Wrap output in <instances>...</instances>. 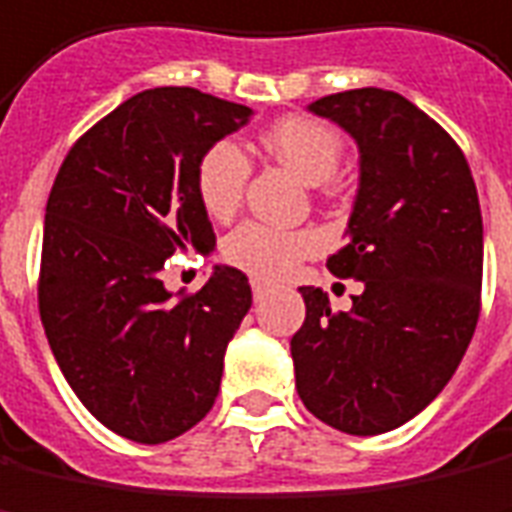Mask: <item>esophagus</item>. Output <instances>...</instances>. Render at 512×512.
<instances>
[{
	"instance_id": "1",
	"label": "esophagus",
	"mask_w": 512,
	"mask_h": 512,
	"mask_svg": "<svg viewBox=\"0 0 512 512\" xmlns=\"http://www.w3.org/2000/svg\"><path fill=\"white\" fill-rule=\"evenodd\" d=\"M250 290H253V298H256V301H262L264 295H267V287H264L259 278H253V281H250Z\"/></svg>"
}]
</instances>
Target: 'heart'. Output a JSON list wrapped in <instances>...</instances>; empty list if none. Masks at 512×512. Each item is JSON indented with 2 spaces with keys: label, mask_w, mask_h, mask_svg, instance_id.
<instances>
[{
  "label": "heart",
  "mask_w": 512,
  "mask_h": 512,
  "mask_svg": "<svg viewBox=\"0 0 512 512\" xmlns=\"http://www.w3.org/2000/svg\"><path fill=\"white\" fill-rule=\"evenodd\" d=\"M262 144L292 167L303 181L323 183L334 178L343 158V139L337 130L312 116H284L264 130ZM250 175L248 155L234 142L220 139L203 150L195 167V192L203 211L214 220H225L236 211L245 195ZM320 248L317 231H290L267 222L248 220L236 225L222 242V256L250 276L276 281L295 264Z\"/></svg>",
  "instance_id": "b5f03b06"
}]
</instances>
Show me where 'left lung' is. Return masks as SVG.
<instances>
[{"label":"left lung","instance_id":"left-lung-1","mask_svg":"<svg viewBox=\"0 0 512 512\" xmlns=\"http://www.w3.org/2000/svg\"><path fill=\"white\" fill-rule=\"evenodd\" d=\"M309 111L359 144V192L337 278H357L351 312L301 287L292 334L303 407L348 435L407 424L449 384L482 309V211L463 150L418 105L384 88L320 97Z\"/></svg>","mask_w":512,"mask_h":512}]
</instances>
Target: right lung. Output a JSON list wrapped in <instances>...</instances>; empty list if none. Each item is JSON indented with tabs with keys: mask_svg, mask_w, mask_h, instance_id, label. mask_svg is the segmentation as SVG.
I'll return each instance as SVG.
<instances>
[{
	"mask_svg": "<svg viewBox=\"0 0 512 512\" xmlns=\"http://www.w3.org/2000/svg\"><path fill=\"white\" fill-rule=\"evenodd\" d=\"M250 114L197 88H150L88 128L52 183L41 323L74 396L122 438H178L220 393L225 348L253 301L248 276L217 267L197 292L172 295L161 273L175 250L217 245L197 158Z\"/></svg>",
	"mask_w": 512,
	"mask_h": 512,
	"instance_id": "obj_1",
	"label": "right lung"
}]
</instances>
